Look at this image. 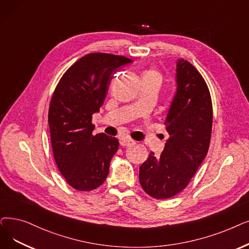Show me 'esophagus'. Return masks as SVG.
<instances>
[{"label":"esophagus","instance_id":"34e87169","mask_svg":"<svg viewBox=\"0 0 249 249\" xmlns=\"http://www.w3.org/2000/svg\"><path fill=\"white\" fill-rule=\"evenodd\" d=\"M134 143V140L132 139H129V138H122L120 139V144L122 146H129Z\"/></svg>","mask_w":249,"mask_h":249}]
</instances>
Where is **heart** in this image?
Listing matches in <instances>:
<instances>
[{
    "label": "heart",
    "instance_id": "obj_1",
    "mask_svg": "<svg viewBox=\"0 0 249 249\" xmlns=\"http://www.w3.org/2000/svg\"><path fill=\"white\" fill-rule=\"evenodd\" d=\"M142 79H157L160 82L161 81V75L158 70L155 69H148L146 71H144L142 75Z\"/></svg>",
    "mask_w": 249,
    "mask_h": 249
}]
</instances>
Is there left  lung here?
Returning <instances> with one entry per match:
<instances>
[{
	"label": "left lung",
	"mask_w": 249,
	"mask_h": 249,
	"mask_svg": "<svg viewBox=\"0 0 249 249\" xmlns=\"http://www.w3.org/2000/svg\"><path fill=\"white\" fill-rule=\"evenodd\" d=\"M176 83L165 121L170 135L165 148L160 157L150 153L139 168L140 185L158 199L174 196L188 185L211 142L213 105L207 83L184 59L177 62Z\"/></svg>",
	"instance_id": "obj_1"
}]
</instances>
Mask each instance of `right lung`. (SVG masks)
Here are the masks:
<instances>
[{"instance_id": "1", "label": "right lung", "mask_w": 249, "mask_h": 249, "mask_svg": "<svg viewBox=\"0 0 249 249\" xmlns=\"http://www.w3.org/2000/svg\"><path fill=\"white\" fill-rule=\"evenodd\" d=\"M131 62L111 53H89L64 73L53 93L49 125L53 158L68 184L78 191L98 188L109 174L119 142L92 134V115L104 104L112 74Z\"/></svg>"}]
</instances>
